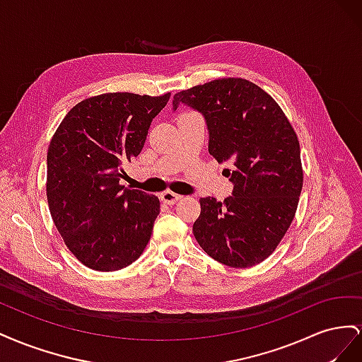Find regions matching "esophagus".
<instances>
[{"mask_svg": "<svg viewBox=\"0 0 362 362\" xmlns=\"http://www.w3.org/2000/svg\"><path fill=\"white\" fill-rule=\"evenodd\" d=\"M160 198H161V201H163L164 204L173 205L175 202H178V201L181 199V196H180V194H177V193L170 192V190H166V192H163V193L160 194Z\"/></svg>", "mask_w": 362, "mask_h": 362, "instance_id": "obj_1", "label": "esophagus"}]
</instances>
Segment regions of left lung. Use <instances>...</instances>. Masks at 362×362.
I'll list each match as a JSON object with an SVG mask.
<instances>
[{
	"instance_id": "obj_1",
	"label": "left lung",
	"mask_w": 362,
	"mask_h": 362,
	"mask_svg": "<svg viewBox=\"0 0 362 362\" xmlns=\"http://www.w3.org/2000/svg\"><path fill=\"white\" fill-rule=\"evenodd\" d=\"M205 116L208 151L229 163L233 196L201 198L193 234L208 255L246 269L269 258L288 231L303 185L300 146L273 98L245 78H218L173 95Z\"/></svg>"
}]
</instances>
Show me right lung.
<instances>
[{
  "label": "right lung",
  "mask_w": 362,
  "mask_h": 362,
  "mask_svg": "<svg viewBox=\"0 0 362 362\" xmlns=\"http://www.w3.org/2000/svg\"><path fill=\"white\" fill-rule=\"evenodd\" d=\"M169 98L128 92L90 96L71 108L49 141V213L64 245L86 267L120 270L149 242L160 201L119 181Z\"/></svg>",
  "instance_id": "add662e5"
}]
</instances>
